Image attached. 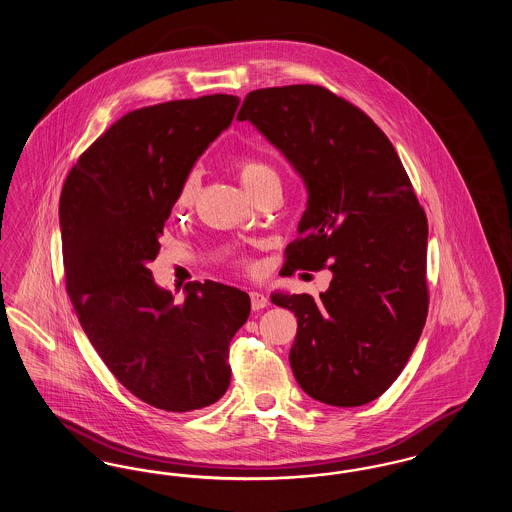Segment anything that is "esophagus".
<instances>
[{
    "instance_id": "34e87169",
    "label": "esophagus",
    "mask_w": 512,
    "mask_h": 512,
    "mask_svg": "<svg viewBox=\"0 0 512 512\" xmlns=\"http://www.w3.org/2000/svg\"><path fill=\"white\" fill-rule=\"evenodd\" d=\"M249 297H251V307H253V311H261V309H265L268 305V299L261 292H251L249 293Z\"/></svg>"
}]
</instances>
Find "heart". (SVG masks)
<instances>
[{"label": "heart", "mask_w": 512, "mask_h": 512, "mask_svg": "<svg viewBox=\"0 0 512 512\" xmlns=\"http://www.w3.org/2000/svg\"><path fill=\"white\" fill-rule=\"evenodd\" d=\"M240 167V176H242V182L244 186H251V184H257L261 180H265L268 176H276L274 169L263 163V161H255V159H242L238 163ZM199 194V172L194 171L188 174V178L184 180L182 184V190L178 195V203L182 207H190L195 201V197Z\"/></svg>", "instance_id": "obj_1"}]
</instances>
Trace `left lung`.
Wrapping results in <instances>:
<instances>
[{"mask_svg": "<svg viewBox=\"0 0 512 512\" xmlns=\"http://www.w3.org/2000/svg\"><path fill=\"white\" fill-rule=\"evenodd\" d=\"M301 176L307 207L286 274L328 267L326 292H274L297 317L290 365L301 390L334 407L374 401L413 355L428 315V220L388 136L313 84L249 92L238 113Z\"/></svg>", "mask_w": 512, "mask_h": 512, "instance_id": "left-lung-1", "label": "left lung"}]
</instances>
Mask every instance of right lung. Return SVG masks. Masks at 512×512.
Returning <instances> with one entry per match:
<instances>
[{"label": "right lung", "instance_id": "right-lung-1", "mask_svg": "<svg viewBox=\"0 0 512 512\" xmlns=\"http://www.w3.org/2000/svg\"><path fill=\"white\" fill-rule=\"evenodd\" d=\"M238 105L215 94L124 115L80 155L59 201L67 293L82 330L126 390L171 413L226 393L228 345L251 311L247 293L213 280L188 282L178 303L149 270L184 180Z\"/></svg>", "mask_w": 512, "mask_h": 512}]
</instances>
